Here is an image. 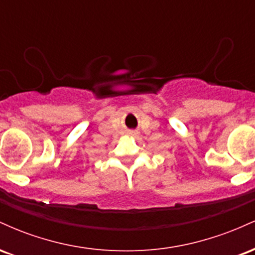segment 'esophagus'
<instances>
[{"label": "esophagus", "instance_id": "34e87169", "mask_svg": "<svg viewBox=\"0 0 255 255\" xmlns=\"http://www.w3.org/2000/svg\"><path fill=\"white\" fill-rule=\"evenodd\" d=\"M129 135L136 136L137 135V130H129Z\"/></svg>", "mask_w": 255, "mask_h": 255}]
</instances>
